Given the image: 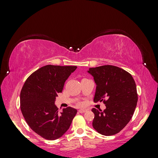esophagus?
<instances>
[{
    "instance_id": "34e87169",
    "label": "esophagus",
    "mask_w": 158,
    "mask_h": 158,
    "mask_svg": "<svg viewBox=\"0 0 158 158\" xmlns=\"http://www.w3.org/2000/svg\"><path fill=\"white\" fill-rule=\"evenodd\" d=\"M86 111H87L86 109H80V110H78V112L80 113H85Z\"/></svg>"
}]
</instances>
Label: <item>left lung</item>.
<instances>
[{
	"mask_svg": "<svg viewBox=\"0 0 158 158\" xmlns=\"http://www.w3.org/2000/svg\"><path fill=\"white\" fill-rule=\"evenodd\" d=\"M88 73L94 76L96 90L94 102H103V111L92 109L95 116L92 126L105 136L118 133L131 121L138 102L136 85L132 75L113 65L90 68Z\"/></svg>",
	"mask_w": 158,
	"mask_h": 158,
	"instance_id": "obj_1",
	"label": "left lung"
}]
</instances>
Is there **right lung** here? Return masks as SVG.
<instances>
[{"label": "right lung", "instance_id": "right-lung-1", "mask_svg": "<svg viewBox=\"0 0 158 158\" xmlns=\"http://www.w3.org/2000/svg\"><path fill=\"white\" fill-rule=\"evenodd\" d=\"M76 66L46 65L27 78L20 92V109L32 130L47 140H56L69 128L77 110L68 107L59 113L55 105L57 94Z\"/></svg>", "mask_w": 158, "mask_h": 158}]
</instances>
